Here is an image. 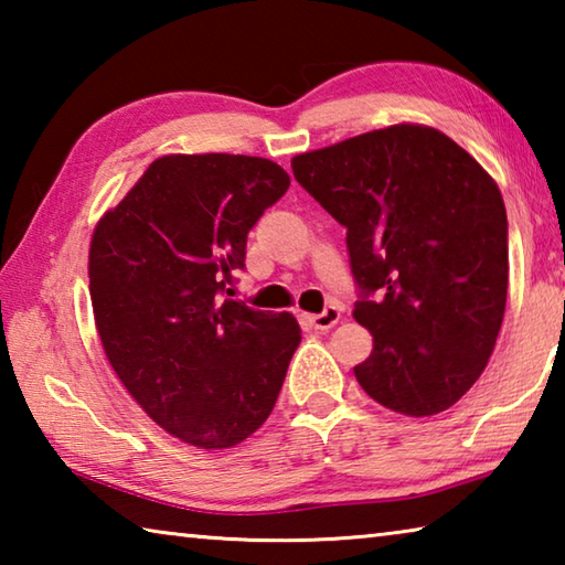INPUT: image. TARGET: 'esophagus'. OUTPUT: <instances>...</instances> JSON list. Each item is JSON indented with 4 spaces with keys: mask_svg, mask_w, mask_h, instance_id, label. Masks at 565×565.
<instances>
[{
    "mask_svg": "<svg viewBox=\"0 0 565 565\" xmlns=\"http://www.w3.org/2000/svg\"><path fill=\"white\" fill-rule=\"evenodd\" d=\"M339 319H341V311L337 306H329V309H323L321 313H309V317H306V321L319 331H329L331 327H337Z\"/></svg>",
    "mask_w": 565,
    "mask_h": 565,
    "instance_id": "1",
    "label": "esophagus"
}]
</instances>
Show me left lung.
Returning <instances> with one entry per match:
<instances>
[{
	"mask_svg": "<svg viewBox=\"0 0 565 565\" xmlns=\"http://www.w3.org/2000/svg\"><path fill=\"white\" fill-rule=\"evenodd\" d=\"M299 184L347 226L374 337L353 366L396 414L451 408L489 363L509 289V222L499 184L426 124H391L291 159Z\"/></svg>",
	"mask_w": 565,
	"mask_h": 565,
	"instance_id": "left-lung-1",
	"label": "left lung"
}]
</instances>
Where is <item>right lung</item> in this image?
<instances>
[{
	"label": "right lung",
	"instance_id": "right-lung-1",
	"mask_svg": "<svg viewBox=\"0 0 565 565\" xmlns=\"http://www.w3.org/2000/svg\"><path fill=\"white\" fill-rule=\"evenodd\" d=\"M289 184L262 157L167 154L94 226L104 353L145 414L189 446L218 451L252 436L301 341L294 313L218 296L244 266L246 234Z\"/></svg>",
	"mask_w": 565,
	"mask_h": 565
}]
</instances>
